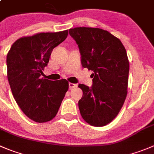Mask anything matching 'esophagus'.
Instances as JSON below:
<instances>
[{
	"instance_id": "1",
	"label": "esophagus",
	"mask_w": 154,
	"mask_h": 154,
	"mask_svg": "<svg viewBox=\"0 0 154 154\" xmlns=\"http://www.w3.org/2000/svg\"><path fill=\"white\" fill-rule=\"evenodd\" d=\"M77 87V85L76 84H74V83H69V89H73Z\"/></svg>"
}]
</instances>
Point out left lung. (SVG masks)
Here are the masks:
<instances>
[{
  "instance_id": "1",
  "label": "left lung",
  "mask_w": 154,
  "mask_h": 154,
  "mask_svg": "<svg viewBox=\"0 0 154 154\" xmlns=\"http://www.w3.org/2000/svg\"><path fill=\"white\" fill-rule=\"evenodd\" d=\"M69 33L78 45L82 67L93 71L91 87L79 85L83 92L80 113L91 125H107L127 95L129 63L125 48L119 39L98 28L77 27Z\"/></svg>"
}]
</instances>
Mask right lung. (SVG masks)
<instances>
[{"instance_id": "add662e5", "label": "right lung", "mask_w": 154, "mask_h": 154, "mask_svg": "<svg viewBox=\"0 0 154 154\" xmlns=\"http://www.w3.org/2000/svg\"><path fill=\"white\" fill-rule=\"evenodd\" d=\"M67 35L66 30L21 38L7 54V78L14 99L23 112L36 122H46L55 117L68 91L66 79L41 78L53 49Z\"/></svg>"}]
</instances>
